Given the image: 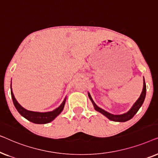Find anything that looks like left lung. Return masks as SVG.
Listing matches in <instances>:
<instances>
[{
	"label": "left lung",
	"instance_id": "1",
	"mask_svg": "<svg viewBox=\"0 0 158 158\" xmlns=\"http://www.w3.org/2000/svg\"><path fill=\"white\" fill-rule=\"evenodd\" d=\"M145 96H146V84L144 78L143 89H142V94L139 97V98H138L137 101L134 103L132 106H131V109H129L128 111L124 114H119V115H116V114H110L106 111H105V110L101 109V108L98 107V106L95 103L94 100H93V98H91V96H90V94H88V97H89L90 100L91 101L93 105H94V106L95 110L97 111L100 112L101 114H102L103 115H104L106 117H107L109 120L113 121V122H127V121H129V119H131V118H132L136 114H137V112L139 111L140 107L142 106V103H143L144 101V98H145Z\"/></svg>",
	"mask_w": 158,
	"mask_h": 158
}]
</instances>
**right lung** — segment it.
Listing matches in <instances>:
<instances>
[{"instance_id": "obj_1", "label": "right lung", "mask_w": 158, "mask_h": 158, "mask_svg": "<svg viewBox=\"0 0 158 158\" xmlns=\"http://www.w3.org/2000/svg\"><path fill=\"white\" fill-rule=\"evenodd\" d=\"M10 94H11V97L14 104L19 111V113L21 114V116H23L29 122H33L34 124H47V123L51 122L53 121L59 114L64 109V104H65L66 101V97L64 98V101H62L61 105L57 109L52 111H47V112H37V111H32L27 110L21 106L18 103L16 99L15 98L14 93H13L11 84H10Z\"/></svg>"}]
</instances>
